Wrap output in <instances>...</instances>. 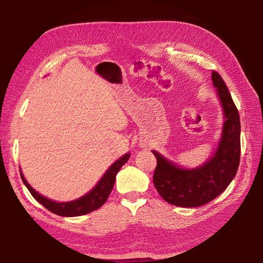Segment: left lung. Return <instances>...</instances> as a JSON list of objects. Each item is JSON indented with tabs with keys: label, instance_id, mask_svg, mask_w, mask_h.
<instances>
[{
	"label": "left lung",
	"instance_id": "8db88e82",
	"mask_svg": "<svg viewBox=\"0 0 263 263\" xmlns=\"http://www.w3.org/2000/svg\"><path fill=\"white\" fill-rule=\"evenodd\" d=\"M211 79L224 112L222 133L216 153L198 168L184 169L152 151L157 158L154 186L164 201L173 205H204L228 188L237 174L240 162L239 112L220 75L213 70Z\"/></svg>",
	"mask_w": 263,
	"mask_h": 263
}]
</instances>
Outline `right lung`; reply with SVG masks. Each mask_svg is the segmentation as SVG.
<instances>
[{
    "label": "right lung",
    "instance_id": "right-lung-1",
    "mask_svg": "<svg viewBox=\"0 0 263 263\" xmlns=\"http://www.w3.org/2000/svg\"><path fill=\"white\" fill-rule=\"evenodd\" d=\"M128 158H130V154L123 155L121 159H118L117 161L114 162L109 167L108 171L105 172V174L102 176V179L99 181L94 188H92L88 194H86L82 197H80L75 201L72 202H65V203H59L51 201L46 197H44L43 195L37 193L32 186H31L28 182H26L25 177L23 176L21 172V177L23 183L25 184L26 188L29 189L31 195L37 199V201L42 204V205L45 206L48 211L55 213L58 216L62 217H77V216H83L87 215L89 212H92L100 209L103 204L106 202L111 190L114 188L116 175L119 172V169L123 167V164L125 163Z\"/></svg>",
    "mask_w": 263,
    "mask_h": 263
}]
</instances>
